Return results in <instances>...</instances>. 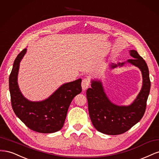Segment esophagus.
Instances as JSON below:
<instances>
[{
  "instance_id": "obj_1",
  "label": "esophagus",
  "mask_w": 159,
  "mask_h": 159,
  "mask_svg": "<svg viewBox=\"0 0 159 159\" xmlns=\"http://www.w3.org/2000/svg\"><path fill=\"white\" fill-rule=\"evenodd\" d=\"M89 78H84L83 80H82V82H81V87H82V89L83 90H86L89 85Z\"/></svg>"
}]
</instances>
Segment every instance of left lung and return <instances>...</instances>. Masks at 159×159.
<instances>
[{"mask_svg":"<svg viewBox=\"0 0 159 159\" xmlns=\"http://www.w3.org/2000/svg\"><path fill=\"white\" fill-rule=\"evenodd\" d=\"M129 54L133 59L123 63L110 64V68L122 67L125 63H129L141 70L142 88L131 105H117L111 102L105 93L102 82L98 80H91V88L86 91L91 121L98 131L104 134L116 135L124 133L140 121L145 112L151 89L148 68L145 61L136 50H130Z\"/></svg>","mask_w":159,"mask_h":159,"instance_id":"obj_1","label":"left lung"}]
</instances>
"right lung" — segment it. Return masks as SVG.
Masks as SVG:
<instances>
[{
	"label": "right lung",
	"mask_w": 159,
	"mask_h": 159,
	"mask_svg": "<svg viewBox=\"0 0 159 159\" xmlns=\"http://www.w3.org/2000/svg\"><path fill=\"white\" fill-rule=\"evenodd\" d=\"M24 49L16 57L9 76V90L14 113L34 131L52 133L63 127L72 99L81 92V79L61 85L49 98L32 102L24 97L18 84L20 62L26 53Z\"/></svg>",
	"instance_id": "add662e5"
}]
</instances>
